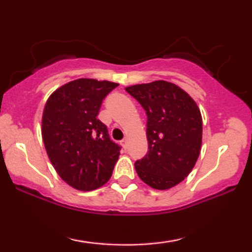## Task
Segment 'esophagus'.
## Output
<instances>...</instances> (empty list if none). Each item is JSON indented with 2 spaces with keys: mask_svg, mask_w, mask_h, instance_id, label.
I'll return each instance as SVG.
<instances>
[{
  "mask_svg": "<svg viewBox=\"0 0 252 252\" xmlns=\"http://www.w3.org/2000/svg\"><path fill=\"white\" fill-rule=\"evenodd\" d=\"M122 146H123L124 148H127V140H126V139H124V140L122 141Z\"/></svg>",
  "mask_w": 252,
  "mask_h": 252,
  "instance_id": "1",
  "label": "esophagus"
}]
</instances>
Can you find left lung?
<instances>
[{"instance_id":"left-lung-1","label":"left lung","mask_w":252,"mask_h":252,"mask_svg":"<svg viewBox=\"0 0 252 252\" xmlns=\"http://www.w3.org/2000/svg\"><path fill=\"white\" fill-rule=\"evenodd\" d=\"M146 110L148 153L135 161L143 182L159 190L184 180L202 146V116L194 99L177 85L158 80L125 88Z\"/></svg>"}]
</instances>
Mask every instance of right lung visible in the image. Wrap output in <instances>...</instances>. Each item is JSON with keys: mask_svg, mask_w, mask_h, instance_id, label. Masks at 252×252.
<instances>
[{"mask_svg": "<svg viewBox=\"0 0 252 252\" xmlns=\"http://www.w3.org/2000/svg\"><path fill=\"white\" fill-rule=\"evenodd\" d=\"M118 84L77 79L62 86L46 103L42 139L58 175L78 190L109 181L122 147L110 139L97 115L103 99Z\"/></svg>", "mask_w": 252, "mask_h": 252, "instance_id": "1", "label": "right lung"}]
</instances>
